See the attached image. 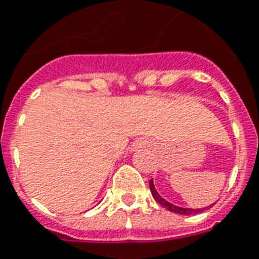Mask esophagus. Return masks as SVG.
<instances>
[{
  "mask_svg": "<svg viewBox=\"0 0 259 259\" xmlns=\"http://www.w3.org/2000/svg\"><path fill=\"white\" fill-rule=\"evenodd\" d=\"M148 144V141H144V140H137V141L133 144V149H140V148H144V146Z\"/></svg>",
  "mask_w": 259,
  "mask_h": 259,
  "instance_id": "obj_1",
  "label": "esophagus"
}]
</instances>
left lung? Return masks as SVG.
Listing matches in <instances>:
<instances>
[{"mask_svg":"<svg viewBox=\"0 0 259 259\" xmlns=\"http://www.w3.org/2000/svg\"><path fill=\"white\" fill-rule=\"evenodd\" d=\"M149 187H150V192L153 195L154 200L157 201L158 204H161L164 208L169 209L170 212H175V213H181V215H192V213H199L201 211H204V208H199V209H192V208H181V207H177V205H173L170 203H168L166 200H164L160 195L157 193V191L154 189V185H153V180L149 181ZM211 207V205H209Z\"/></svg>","mask_w":259,"mask_h":259,"instance_id":"1","label":"left lung"}]
</instances>
